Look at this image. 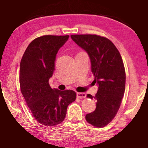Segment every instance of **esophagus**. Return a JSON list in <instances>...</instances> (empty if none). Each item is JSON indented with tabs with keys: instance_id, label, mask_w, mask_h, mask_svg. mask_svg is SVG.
I'll return each instance as SVG.
<instances>
[{
	"instance_id": "esophagus-1",
	"label": "esophagus",
	"mask_w": 148,
	"mask_h": 148,
	"mask_svg": "<svg viewBox=\"0 0 148 148\" xmlns=\"http://www.w3.org/2000/svg\"><path fill=\"white\" fill-rule=\"evenodd\" d=\"M76 96L77 98H85L86 97V94L84 93V92H77L76 93Z\"/></svg>"
}]
</instances>
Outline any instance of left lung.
<instances>
[{"mask_svg":"<svg viewBox=\"0 0 148 148\" xmlns=\"http://www.w3.org/2000/svg\"><path fill=\"white\" fill-rule=\"evenodd\" d=\"M71 36L88 54L93 82L98 86L95 97L87 95L94 98L97 103L96 109L87 114L86 119L95 127H105L116 116L124 95L126 76L121 56L115 45L105 37L96 34Z\"/></svg>","mask_w":148,"mask_h":148,"instance_id":"8db88e82","label":"left lung"}]
</instances>
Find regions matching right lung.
Instances as JSON below:
<instances>
[{
    "mask_svg": "<svg viewBox=\"0 0 148 148\" xmlns=\"http://www.w3.org/2000/svg\"><path fill=\"white\" fill-rule=\"evenodd\" d=\"M69 38V35H45L34 39L20 62L21 93L34 118L45 126L63 121L67 107L76 100V92L72 90L51 89L49 84L56 69L57 52Z\"/></svg>",
    "mask_w": 148,
    "mask_h": 148,
    "instance_id": "1",
    "label": "right lung"
}]
</instances>
